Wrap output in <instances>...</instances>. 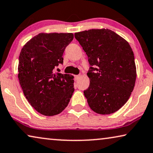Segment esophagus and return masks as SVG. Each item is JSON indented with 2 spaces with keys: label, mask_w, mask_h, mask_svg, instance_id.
Segmentation results:
<instances>
[{
  "label": "esophagus",
  "mask_w": 153,
  "mask_h": 153,
  "mask_svg": "<svg viewBox=\"0 0 153 153\" xmlns=\"http://www.w3.org/2000/svg\"><path fill=\"white\" fill-rule=\"evenodd\" d=\"M79 77H80V75H74L75 80H78V79H79Z\"/></svg>",
  "instance_id": "34e87169"
}]
</instances>
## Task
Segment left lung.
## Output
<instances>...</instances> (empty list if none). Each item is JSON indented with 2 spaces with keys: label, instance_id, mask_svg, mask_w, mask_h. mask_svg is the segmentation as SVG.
I'll use <instances>...</instances> for the list:
<instances>
[{
  "label": "left lung",
  "instance_id": "8db88e82",
  "mask_svg": "<svg viewBox=\"0 0 153 153\" xmlns=\"http://www.w3.org/2000/svg\"><path fill=\"white\" fill-rule=\"evenodd\" d=\"M74 37L88 57L90 85L84 90L90 108L110 114L127 102L135 84L137 72L129 43L108 29L77 32Z\"/></svg>",
  "mask_w": 153,
  "mask_h": 153
}]
</instances>
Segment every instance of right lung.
Here are the masks:
<instances>
[{
  "instance_id": "obj_1",
  "label": "right lung",
  "mask_w": 153,
  "mask_h": 153,
  "mask_svg": "<svg viewBox=\"0 0 153 153\" xmlns=\"http://www.w3.org/2000/svg\"><path fill=\"white\" fill-rule=\"evenodd\" d=\"M72 33H41L30 40L19 56V80L31 105L45 116L58 114L67 107L74 91V76L54 73L63 63Z\"/></svg>"
}]
</instances>
